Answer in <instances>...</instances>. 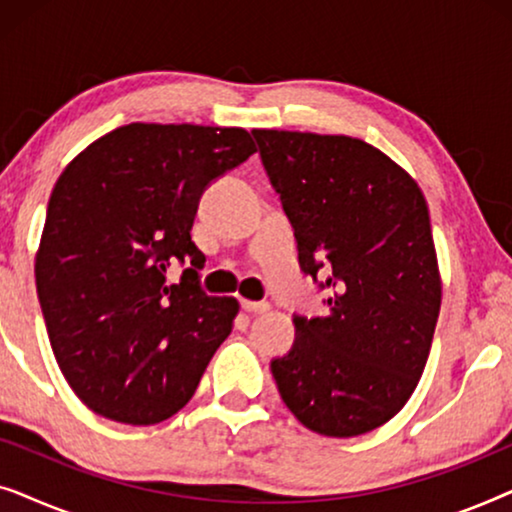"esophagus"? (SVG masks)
<instances>
[{"instance_id":"obj_1","label":"esophagus","mask_w":512,"mask_h":512,"mask_svg":"<svg viewBox=\"0 0 512 512\" xmlns=\"http://www.w3.org/2000/svg\"><path fill=\"white\" fill-rule=\"evenodd\" d=\"M242 310L244 312H249V314H263V312H268L270 310V305L268 303H256V300H242Z\"/></svg>"}]
</instances>
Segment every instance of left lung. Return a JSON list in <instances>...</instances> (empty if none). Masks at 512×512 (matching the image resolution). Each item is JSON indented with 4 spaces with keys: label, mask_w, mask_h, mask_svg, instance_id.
<instances>
[{
    "label": "left lung",
    "mask_w": 512,
    "mask_h": 512,
    "mask_svg": "<svg viewBox=\"0 0 512 512\" xmlns=\"http://www.w3.org/2000/svg\"><path fill=\"white\" fill-rule=\"evenodd\" d=\"M328 314H293L296 340L272 359L279 396L314 433L352 438L408 403L431 352L440 272L417 181L345 135L251 130Z\"/></svg>",
    "instance_id": "left-lung-1"
}]
</instances>
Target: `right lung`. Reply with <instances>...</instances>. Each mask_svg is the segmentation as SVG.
I'll use <instances>...</instances> for the list:
<instances>
[{"mask_svg": "<svg viewBox=\"0 0 512 512\" xmlns=\"http://www.w3.org/2000/svg\"><path fill=\"white\" fill-rule=\"evenodd\" d=\"M251 153L242 128L130 123L55 181L37 293L55 361L97 415L132 426L172 417L233 331L240 305L200 289L191 228L205 188ZM174 260L192 268L167 285Z\"/></svg>", "mask_w": 512, "mask_h": 512, "instance_id": "obj_1", "label": "right lung"}]
</instances>
